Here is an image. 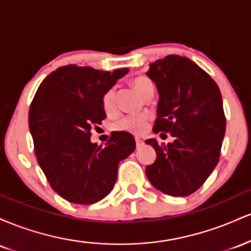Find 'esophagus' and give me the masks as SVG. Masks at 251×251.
<instances>
[{
	"label": "esophagus",
	"instance_id": "obj_1",
	"mask_svg": "<svg viewBox=\"0 0 251 251\" xmlns=\"http://www.w3.org/2000/svg\"><path fill=\"white\" fill-rule=\"evenodd\" d=\"M135 145H137V149L142 148V146L144 145V140L137 137V138H135Z\"/></svg>",
	"mask_w": 251,
	"mask_h": 251
}]
</instances>
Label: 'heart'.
<instances>
[{"instance_id": "obj_1", "label": "heart", "mask_w": 251, "mask_h": 251, "mask_svg": "<svg viewBox=\"0 0 251 251\" xmlns=\"http://www.w3.org/2000/svg\"><path fill=\"white\" fill-rule=\"evenodd\" d=\"M132 87L140 97L144 98L150 92L154 91V85L149 77L137 76L132 80ZM102 107L106 112H112L116 107V89L109 88L102 96ZM113 129L122 132H128L133 134H143L149 127V116L137 114V116H125L112 125Z\"/></svg>"}]
</instances>
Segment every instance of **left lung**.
<instances>
[{"label":"left lung","instance_id":"obj_1","mask_svg":"<svg viewBox=\"0 0 251 251\" xmlns=\"http://www.w3.org/2000/svg\"><path fill=\"white\" fill-rule=\"evenodd\" d=\"M146 74L159 93L153 132L175 138L168 145L146 140L157 152L146 176L164 194L186 197L203 185L220 160L226 125L220 88L185 56L157 60Z\"/></svg>","mask_w":251,"mask_h":251}]
</instances>
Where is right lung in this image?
<instances>
[{
  "label": "right lung",
  "mask_w": 251,
  "mask_h": 251,
  "mask_svg": "<svg viewBox=\"0 0 251 251\" xmlns=\"http://www.w3.org/2000/svg\"><path fill=\"white\" fill-rule=\"evenodd\" d=\"M127 72L63 66L45 77L31 101L28 123L37 163L51 189L71 203L106 197L119 163L134 151L128 132H113L105 146L91 142L92 127L106 118L103 93Z\"/></svg>",
  "instance_id": "1"
}]
</instances>
